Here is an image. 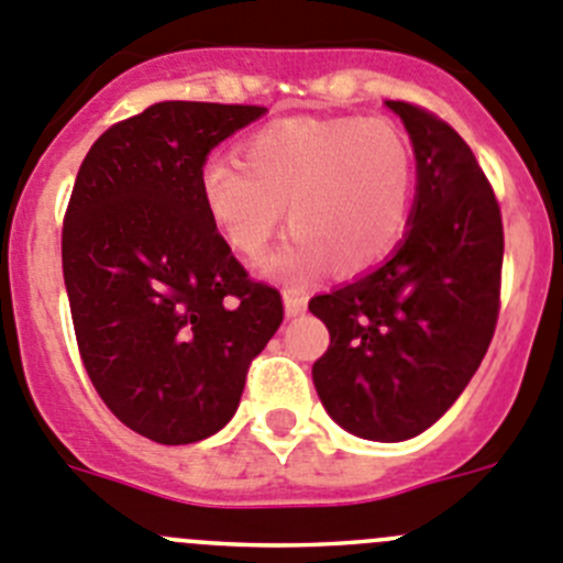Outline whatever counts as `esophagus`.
<instances>
[{"label": "esophagus", "instance_id": "obj_1", "mask_svg": "<svg viewBox=\"0 0 563 563\" xmlns=\"http://www.w3.org/2000/svg\"><path fill=\"white\" fill-rule=\"evenodd\" d=\"M285 309H287V316H290V318L301 316L303 309H307V292L287 287V290H285Z\"/></svg>", "mask_w": 563, "mask_h": 563}]
</instances>
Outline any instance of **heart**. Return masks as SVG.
<instances>
[{
	"label": "heart",
	"instance_id": "b5f03b06",
	"mask_svg": "<svg viewBox=\"0 0 563 563\" xmlns=\"http://www.w3.org/2000/svg\"><path fill=\"white\" fill-rule=\"evenodd\" d=\"M242 158L211 156L198 175L206 214L245 260H260L285 220L292 236L267 273L303 282L376 267L399 245L416 192V156L390 120L287 117L260 128Z\"/></svg>",
	"mask_w": 563,
	"mask_h": 563
}]
</instances>
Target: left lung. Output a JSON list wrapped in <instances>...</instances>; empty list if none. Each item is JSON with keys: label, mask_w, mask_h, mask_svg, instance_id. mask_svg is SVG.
Segmentation results:
<instances>
[{"label": "left lung", "mask_w": 563, "mask_h": 563, "mask_svg": "<svg viewBox=\"0 0 563 563\" xmlns=\"http://www.w3.org/2000/svg\"><path fill=\"white\" fill-rule=\"evenodd\" d=\"M388 108L419 169L410 229L383 267L309 301L329 329L318 396L368 441H407L455 405L497 329L505 251L497 195L461 133L416 102Z\"/></svg>", "instance_id": "8db88e82"}]
</instances>
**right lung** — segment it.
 <instances>
[{"label": "right lung", "mask_w": 563, "mask_h": 563, "mask_svg": "<svg viewBox=\"0 0 563 563\" xmlns=\"http://www.w3.org/2000/svg\"><path fill=\"white\" fill-rule=\"evenodd\" d=\"M262 106L156 102L108 128L77 169L60 231L64 282L91 385L125 427L178 446L214 435L285 321L206 214L211 147Z\"/></svg>", "instance_id": "obj_1"}]
</instances>
